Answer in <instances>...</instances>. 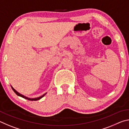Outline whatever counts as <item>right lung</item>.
I'll return each instance as SVG.
<instances>
[{"label": "right lung", "instance_id": "1", "mask_svg": "<svg viewBox=\"0 0 129 129\" xmlns=\"http://www.w3.org/2000/svg\"><path fill=\"white\" fill-rule=\"evenodd\" d=\"M11 86L12 90H14V92H15V93H16L17 95L20 96V97L23 98V99H26V100H29V101H37V100H39L41 99V98H43V97H44V95L47 94V93H45V94H43V95H41V96H40V97H37V98H28V97H26V96H25V95L21 94H20V93H19L18 91L15 90V89L14 88H13V87H12L11 85Z\"/></svg>", "mask_w": 129, "mask_h": 129}]
</instances>
